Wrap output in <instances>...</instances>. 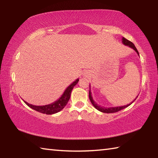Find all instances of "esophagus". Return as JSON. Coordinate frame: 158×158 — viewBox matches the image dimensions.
<instances>
[{
    "label": "esophagus",
    "instance_id": "1",
    "mask_svg": "<svg viewBox=\"0 0 158 158\" xmlns=\"http://www.w3.org/2000/svg\"><path fill=\"white\" fill-rule=\"evenodd\" d=\"M83 76H84V77H87V76H89V74H88L87 72H85V73L83 74Z\"/></svg>",
    "mask_w": 158,
    "mask_h": 158
}]
</instances>
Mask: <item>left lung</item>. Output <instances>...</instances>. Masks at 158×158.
I'll list each match as a JSON object with an SVG mask.
<instances>
[{"label": "left lung", "instance_id": "1", "mask_svg": "<svg viewBox=\"0 0 158 158\" xmlns=\"http://www.w3.org/2000/svg\"><path fill=\"white\" fill-rule=\"evenodd\" d=\"M122 42L123 44L124 45H126V46H128L130 48H132V49H134L135 51L137 53V54L139 56V52L138 51L137 49V48L135 47V44H134L132 42H130L129 40H127V39H125V37H123L122 38ZM90 86V90H89V99L90 102H91L92 105H93V106L95 109H97L98 111H100L101 112H103V113H107V114H110V113H115V112H117V111H119L122 110V109H123L127 107L128 106H130L131 104L133 103V102L135 101L136 99H137V98H136V99H135V100H133V102H132L128 104V105H124V106H110V107H105V106H101V105H98L97 103L95 102L94 101V100H93V98L92 97V95H91V92H90V85H89Z\"/></svg>", "mask_w": 158, "mask_h": 158}]
</instances>
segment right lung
I'll return each instance as SVG.
<instances>
[{
  "label": "right lung",
  "instance_id": "add662e5",
  "mask_svg": "<svg viewBox=\"0 0 158 158\" xmlns=\"http://www.w3.org/2000/svg\"><path fill=\"white\" fill-rule=\"evenodd\" d=\"M79 80V79H77L74 82L72 83V84L65 89V91L63 93V95L60 96V98L59 99H58V100L56 101H55L54 102L49 104V105L43 106H36L31 105V104L28 103L26 101L23 102H24L26 105H27L29 107H31V109H33L37 111L40 112V113L45 114L47 115L58 113V112L62 110L67 105V103L68 102L69 98H70L72 90H73V88L75 86L76 84L78 83Z\"/></svg>",
  "mask_w": 158,
  "mask_h": 158
}]
</instances>
